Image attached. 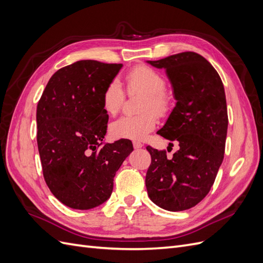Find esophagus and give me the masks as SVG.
Returning a JSON list of instances; mask_svg holds the SVG:
<instances>
[{
    "instance_id": "esophagus-1",
    "label": "esophagus",
    "mask_w": 263,
    "mask_h": 263,
    "mask_svg": "<svg viewBox=\"0 0 263 263\" xmlns=\"http://www.w3.org/2000/svg\"><path fill=\"white\" fill-rule=\"evenodd\" d=\"M133 146H134L135 149H140L144 145H142L141 142H139V141H134V142H133Z\"/></svg>"
}]
</instances>
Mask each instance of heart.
Instances as JSON below:
<instances>
[{
    "label": "heart",
    "mask_w": 263,
    "mask_h": 263,
    "mask_svg": "<svg viewBox=\"0 0 263 263\" xmlns=\"http://www.w3.org/2000/svg\"><path fill=\"white\" fill-rule=\"evenodd\" d=\"M128 93L142 92L139 115L122 116L109 126V134L117 139L144 140L157 126L156 113L160 116L169 112L172 104L171 95L164 89V77L148 66H137L126 74ZM125 101V92L117 80L110 81L102 94V105L109 115L121 110Z\"/></svg>",
    "instance_id": "1"
}]
</instances>
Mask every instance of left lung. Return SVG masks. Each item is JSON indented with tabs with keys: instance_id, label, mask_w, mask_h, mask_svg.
<instances>
[{
	"instance_id": "1",
	"label": "left lung",
	"mask_w": 263,
	"mask_h": 263,
	"mask_svg": "<svg viewBox=\"0 0 263 263\" xmlns=\"http://www.w3.org/2000/svg\"><path fill=\"white\" fill-rule=\"evenodd\" d=\"M147 62L165 69L177 100L158 134L179 144L171 158L165 150L147 147L151 156L147 192L159 208L185 211L209 194L224 159L228 127L224 85L211 63L193 51Z\"/></svg>"
}]
</instances>
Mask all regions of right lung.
I'll return each mask as SVG.
<instances>
[{
  "instance_id": "1",
  "label": "right lung",
  "mask_w": 263,
  "mask_h": 263,
  "mask_svg": "<svg viewBox=\"0 0 263 263\" xmlns=\"http://www.w3.org/2000/svg\"><path fill=\"white\" fill-rule=\"evenodd\" d=\"M122 63L80 60L47 83L37 105V145L45 181L55 198L74 210L107 201L114 177L134 150L119 139L103 145L108 115L102 94Z\"/></svg>"
}]
</instances>
